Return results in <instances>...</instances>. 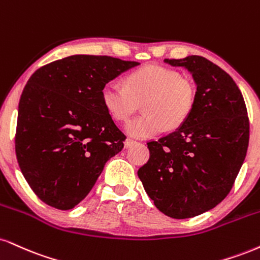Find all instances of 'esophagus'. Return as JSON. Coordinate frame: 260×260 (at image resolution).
Instances as JSON below:
<instances>
[{
	"label": "esophagus",
	"instance_id": "1",
	"mask_svg": "<svg viewBox=\"0 0 260 260\" xmlns=\"http://www.w3.org/2000/svg\"><path fill=\"white\" fill-rule=\"evenodd\" d=\"M134 144H136V142H134V140H132V139H126V140H124V148H126V149L131 148V146L134 145Z\"/></svg>",
	"mask_w": 260,
	"mask_h": 260
}]
</instances>
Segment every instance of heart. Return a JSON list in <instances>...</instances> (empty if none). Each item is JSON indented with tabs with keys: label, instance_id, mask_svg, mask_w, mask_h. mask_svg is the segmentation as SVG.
Masks as SVG:
<instances>
[{
	"label": "heart",
	"instance_id": "b5f03b06",
	"mask_svg": "<svg viewBox=\"0 0 260 260\" xmlns=\"http://www.w3.org/2000/svg\"><path fill=\"white\" fill-rule=\"evenodd\" d=\"M196 100L192 82L173 69L149 65L124 79V87L104 84L102 102L115 120L126 121L143 103L145 115L127 122L124 129L134 139L155 137L166 127L177 128L191 114Z\"/></svg>",
	"mask_w": 260,
	"mask_h": 260
}]
</instances>
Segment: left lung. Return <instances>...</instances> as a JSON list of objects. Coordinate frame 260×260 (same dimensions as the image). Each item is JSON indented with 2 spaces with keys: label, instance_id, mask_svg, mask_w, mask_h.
Instances as JSON below:
<instances>
[{
  "label": "left lung",
  "instance_id": "8db88e82",
  "mask_svg": "<svg viewBox=\"0 0 260 260\" xmlns=\"http://www.w3.org/2000/svg\"><path fill=\"white\" fill-rule=\"evenodd\" d=\"M164 61L192 75L195 105L174 132L148 143L150 158L138 177L162 213L185 219L230 192L247 154L249 122L241 90L223 69L200 55Z\"/></svg>",
  "mask_w": 260,
  "mask_h": 260
}]
</instances>
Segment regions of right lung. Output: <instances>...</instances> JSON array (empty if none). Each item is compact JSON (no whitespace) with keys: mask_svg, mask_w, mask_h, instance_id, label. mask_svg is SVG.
<instances>
[{"mask_svg":"<svg viewBox=\"0 0 260 260\" xmlns=\"http://www.w3.org/2000/svg\"><path fill=\"white\" fill-rule=\"evenodd\" d=\"M139 65L108 55H70L40 68L21 93L15 154L27 184L47 205L74 208L88 195L126 136L102 89Z\"/></svg>","mask_w":260,"mask_h":260,"instance_id":"1","label":"right lung"}]
</instances>
